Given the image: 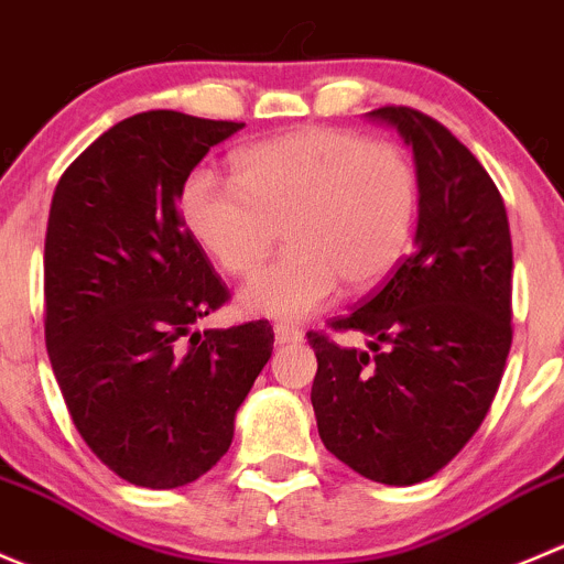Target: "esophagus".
<instances>
[{"label": "esophagus", "instance_id": "obj_1", "mask_svg": "<svg viewBox=\"0 0 564 564\" xmlns=\"http://www.w3.org/2000/svg\"><path fill=\"white\" fill-rule=\"evenodd\" d=\"M275 341L278 344H300L303 341V330L294 325H286V322H281V325H275Z\"/></svg>", "mask_w": 564, "mask_h": 564}]
</instances>
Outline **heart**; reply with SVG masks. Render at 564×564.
Returning <instances> with one entry per match:
<instances>
[{"instance_id": "obj_1", "label": "heart", "mask_w": 564, "mask_h": 564, "mask_svg": "<svg viewBox=\"0 0 564 564\" xmlns=\"http://www.w3.org/2000/svg\"><path fill=\"white\" fill-rule=\"evenodd\" d=\"M234 182L195 167L178 189L189 237L234 278L259 270L281 226L286 250L242 289L250 314L305 319L336 294L380 283L408 248L419 173L393 143L300 126L231 156Z\"/></svg>"}]
</instances>
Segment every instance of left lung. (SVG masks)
I'll use <instances>...</instances> for the list:
<instances>
[{"label": "left lung", "instance_id": "8db88e82", "mask_svg": "<svg viewBox=\"0 0 564 564\" xmlns=\"http://www.w3.org/2000/svg\"><path fill=\"white\" fill-rule=\"evenodd\" d=\"M413 149V253L347 316L369 349L308 333L311 404L327 452L360 477L415 485L438 474L488 415L512 344V239L505 200L477 156L430 115L371 109Z\"/></svg>", "mask_w": 564, "mask_h": 564}]
</instances>
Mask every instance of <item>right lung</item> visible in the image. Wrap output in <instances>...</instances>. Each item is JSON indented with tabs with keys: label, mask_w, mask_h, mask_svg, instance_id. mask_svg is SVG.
<instances>
[{
	"label": "right lung",
	"mask_w": 564,
	"mask_h": 564,
	"mask_svg": "<svg viewBox=\"0 0 564 564\" xmlns=\"http://www.w3.org/2000/svg\"><path fill=\"white\" fill-rule=\"evenodd\" d=\"M242 126L173 109L131 115L54 189L48 360L93 455L140 488H182L226 455L239 404L272 355L267 319L193 330L228 289L184 228L178 189Z\"/></svg>",
	"instance_id": "right-lung-1"
}]
</instances>
